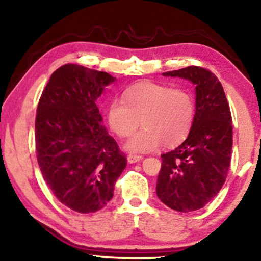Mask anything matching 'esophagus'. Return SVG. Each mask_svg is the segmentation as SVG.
I'll return each mask as SVG.
<instances>
[{
  "label": "esophagus",
  "mask_w": 261,
  "mask_h": 261,
  "mask_svg": "<svg viewBox=\"0 0 261 261\" xmlns=\"http://www.w3.org/2000/svg\"><path fill=\"white\" fill-rule=\"evenodd\" d=\"M144 159V156L142 155H135V154H129L127 156V160H128V163H130V164H134V163H138V162H140V160H142Z\"/></svg>",
  "instance_id": "esophagus-1"
}]
</instances>
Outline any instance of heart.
I'll use <instances>...</instances> for the list:
<instances>
[{
	"label": "heart",
	"mask_w": 261,
	"mask_h": 261,
	"mask_svg": "<svg viewBox=\"0 0 261 261\" xmlns=\"http://www.w3.org/2000/svg\"><path fill=\"white\" fill-rule=\"evenodd\" d=\"M195 101L183 88L156 83L134 85L123 94V102L113 101L107 110L109 128L120 138H129L140 123L142 130L126 142L134 153L155 151L160 145L172 147L190 133L195 120Z\"/></svg>",
	"instance_id": "obj_1"
}]
</instances>
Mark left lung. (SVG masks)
<instances>
[{"instance_id": "left-lung-1", "label": "left lung", "mask_w": 261, "mask_h": 261, "mask_svg": "<svg viewBox=\"0 0 261 261\" xmlns=\"http://www.w3.org/2000/svg\"><path fill=\"white\" fill-rule=\"evenodd\" d=\"M196 85L195 120L188 138L162 154L156 196L180 213L198 210L212 201L226 181L233 147L231 114L219 78L201 66L173 70Z\"/></svg>"}]
</instances>
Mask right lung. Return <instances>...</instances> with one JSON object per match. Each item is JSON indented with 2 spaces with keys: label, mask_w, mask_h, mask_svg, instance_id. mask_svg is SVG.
Listing matches in <instances>:
<instances>
[{
  "label": "right lung",
  "mask_w": 261,
  "mask_h": 261,
  "mask_svg": "<svg viewBox=\"0 0 261 261\" xmlns=\"http://www.w3.org/2000/svg\"><path fill=\"white\" fill-rule=\"evenodd\" d=\"M109 73L65 64L52 73L39 99L35 151L53 195L81 214L101 210L127 166V158L102 124L95 101Z\"/></svg>",
  "instance_id": "1"
}]
</instances>
